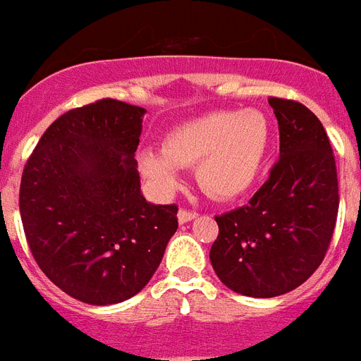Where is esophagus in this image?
<instances>
[{"label": "esophagus", "mask_w": 361, "mask_h": 361, "mask_svg": "<svg viewBox=\"0 0 361 361\" xmlns=\"http://www.w3.org/2000/svg\"><path fill=\"white\" fill-rule=\"evenodd\" d=\"M195 212H192V210H184V209H180L178 210V214H177V218H178V224H188V221H192L195 218Z\"/></svg>", "instance_id": "esophagus-1"}]
</instances>
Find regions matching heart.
<instances>
[{
    "label": "heart",
    "instance_id": "b5f03b06",
    "mask_svg": "<svg viewBox=\"0 0 361 361\" xmlns=\"http://www.w3.org/2000/svg\"><path fill=\"white\" fill-rule=\"evenodd\" d=\"M272 145V123L261 109H218L175 126L162 151L145 149L137 164L160 194L180 184L178 167L194 166L204 194L231 201L247 194L261 177Z\"/></svg>",
    "mask_w": 361,
    "mask_h": 361
}]
</instances>
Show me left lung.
I'll return each instance as SVG.
<instances>
[{"label": "left lung", "instance_id": "1", "mask_svg": "<svg viewBox=\"0 0 361 361\" xmlns=\"http://www.w3.org/2000/svg\"><path fill=\"white\" fill-rule=\"evenodd\" d=\"M279 125V160L250 203L216 216L210 247L216 276L231 290L272 298L304 283L322 262L339 194L334 152L313 111L270 99Z\"/></svg>", "mask_w": 361, "mask_h": 361}]
</instances>
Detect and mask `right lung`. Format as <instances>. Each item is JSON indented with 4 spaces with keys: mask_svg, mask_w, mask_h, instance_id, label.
Segmentation results:
<instances>
[{
    "mask_svg": "<svg viewBox=\"0 0 361 361\" xmlns=\"http://www.w3.org/2000/svg\"><path fill=\"white\" fill-rule=\"evenodd\" d=\"M145 114L111 99L71 109L24 167L20 214L31 253L50 281L85 304L137 295L178 227L177 204L141 194L134 157Z\"/></svg>",
    "mask_w": 361,
    "mask_h": 361,
    "instance_id": "1",
    "label": "right lung"
}]
</instances>
